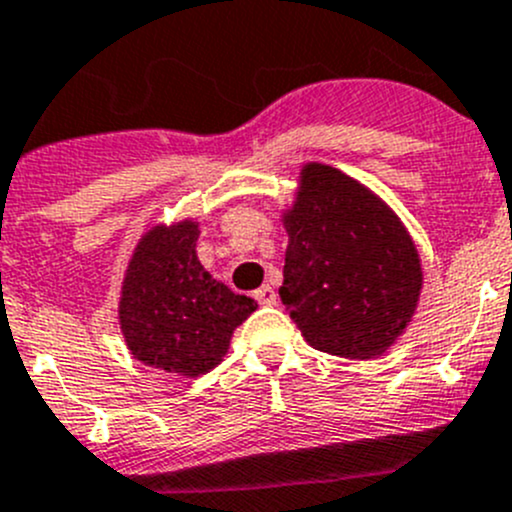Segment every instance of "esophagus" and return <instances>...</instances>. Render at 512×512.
<instances>
[{
	"label": "esophagus",
	"mask_w": 512,
	"mask_h": 512,
	"mask_svg": "<svg viewBox=\"0 0 512 512\" xmlns=\"http://www.w3.org/2000/svg\"><path fill=\"white\" fill-rule=\"evenodd\" d=\"M253 296H256V301H259V304H266V306L276 304V289L271 284H264L261 289H256L253 291Z\"/></svg>",
	"instance_id": "34e87169"
}]
</instances>
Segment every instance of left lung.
I'll return each mask as SVG.
<instances>
[{"mask_svg": "<svg viewBox=\"0 0 512 512\" xmlns=\"http://www.w3.org/2000/svg\"><path fill=\"white\" fill-rule=\"evenodd\" d=\"M284 226L279 296L306 342L347 359L392 347L422 289L420 256L399 218L342 170L309 163Z\"/></svg>", "mask_w": 512, "mask_h": 512, "instance_id": "1", "label": "left lung"}]
</instances>
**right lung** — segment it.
Returning <instances> with one entry per match:
<instances>
[{"label": "right lung", "instance_id": "add662e5", "mask_svg": "<svg viewBox=\"0 0 512 512\" xmlns=\"http://www.w3.org/2000/svg\"><path fill=\"white\" fill-rule=\"evenodd\" d=\"M193 221L158 226L133 253L120 299V326L135 359L155 369L198 377L228 352L231 334L256 311L196 256Z\"/></svg>", "mask_w": 512, "mask_h": 512}]
</instances>
